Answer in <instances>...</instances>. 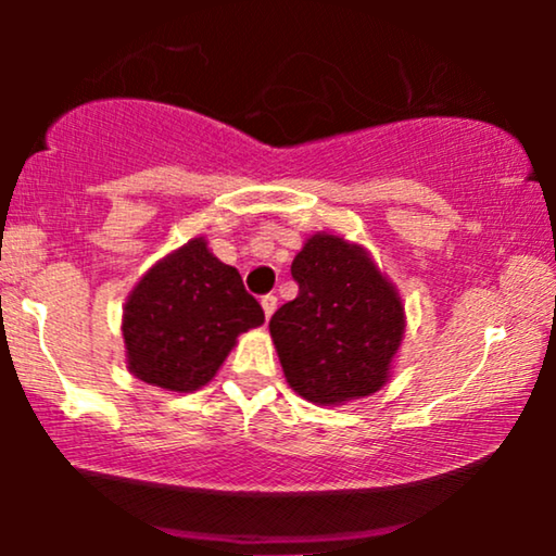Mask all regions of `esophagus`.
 I'll return each mask as SVG.
<instances>
[{
	"instance_id": "1",
	"label": "esophagus",
	"mask_w": 556,
	"mask_h": 556,
	"mask_svg": "<svg viewBox=\"0 0 556 556\" xmlns=\"http://www.w3.org/2000/svg\"><path fill=\"white\" fill-rule=\"evenodd\" d=\"M261 306H263V311H265V316H273V311H276L278 308V299H276V295H273V293H268V295H263V299H261Z\"/></svg>"
}]
</instances>
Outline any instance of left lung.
Returning a JSON list of instances; mask_svg holds the SVG:
<instances>
[{"instance_id": "8db88e82", "label": "left lung", "mask_w": 556, "mask_h": 556, "mask_svg": "<svg viewBox=\"0 0 556 556\" xmlns=\"http://www.w3.org/2000/svg\"><path fill=\"white\" fill-rule=\"evenodd\" d=\"M291 276L299 295L270 318L288 384L321 405L377 392L405 333L394 286L362 248L333 235H314Z\"/></svg>"}]
</instances>
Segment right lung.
Instances as JSON below:
<instances>
[{
    "mask_svg": "<svg viewBox=\"0 0 556 556\" xmlns=\"http://www.w3.org/2000/svg\"><path fill=\"white\" fill-rule=\"evenodd\" d=\"M263 321L261 303L245 291L240 273L194 238L154 265L128 295V369L164 390H200L215 377L238 333Z\"/></svg>",
    "mask_w": 556,
    "mask_h": 556,
    "instance_id": "obj_1",
    "label": "right lung"
}]
</instances>
